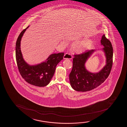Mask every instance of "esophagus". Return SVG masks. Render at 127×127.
Returning <instances> with one entry per match:
<instances>
[{
    "label": "esophagus",
    "mask_w": 127,
    "mask_h": 127,
    "mask_svg": "<svg viewBox=\"0 0 127 127\" xmlns=\"http://www.w3.org/2000/svg\"><path fill=\"white\" fill-rule=\"evenodd\" d=\"M73 57L71 56V55L69 54V53H66L64 54V59H72Z\"/></svg>",
    "instance_id": "34e87169"
}]
</instances>
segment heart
<instances>
[{
  "instance_id": "b5f03b06",
  "label": "heart",
  "mask_w": 127,
  "mask_h": 127,
  "mask_svg": "<svg viewBox=\"0 0 127 127\" xmlns=\"http://www.w3.org/2000/svg\"><path fill=\"white\" fill-rule=\"evenodd\" d=\"M91 40H86L81 42L74 44L72 46V50L75 53H81L86 50L92 43Z\"/></svg>"
}]
</instances>
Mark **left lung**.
Masks as SVG:
<instances>
[{"instance_id":"obj_1","label":"left lung","mask_w":127,"mask_h":127,"mask_svg":"<svg viewBox=\"0 0 127 127\" xmlns=\"http://www.w3.org/2000/svg\"><path fill=\"white\" fill-rule=\"evenodd\" d=\"M101 45L103 47L102 50L106 58V64L96 73L91 72L85 66L86 61L95 50H89L82 54L74 55L69 78L71 86L74 90L82 92L92 90L103 83L109 75L113 64L112 46L105 35L101 40Z\"/></svg>"}]
</instances>
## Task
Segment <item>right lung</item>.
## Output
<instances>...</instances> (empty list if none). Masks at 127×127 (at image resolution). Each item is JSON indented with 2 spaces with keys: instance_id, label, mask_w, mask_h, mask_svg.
I'll return each mask as SVG.
<instances>
[{
  "instance_id": "1",
  "label": "right lung",
  "mask_w": 127,
  "mask_h": 127,
  "mask_svg": "<svg viewBox=\"0 0 127 127\" xmlns=\"http://www.w3.org/2000/svg\"><path fill=\"white\" fill-rule=\"evenodd\" d=\"M22 31L16 41V57L18 68L21 76L28 83L35 86L44 87L50 83L57 64L63 59L64 53L50 55L45 61L31 65L25 61L21 50V41L27 29Z\"/></svg>"
}]
</instances>
